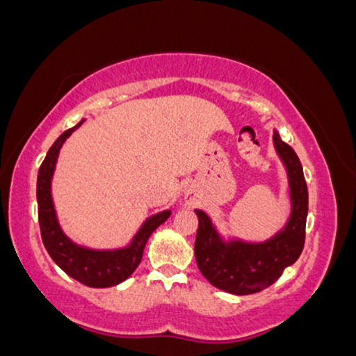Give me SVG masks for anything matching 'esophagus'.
I'll list each match as a JSON object with an SVG mask.
<instances>
[{"label": "esophagus", "instance_id": "esophagus-1", "mask_svg": "<svg viewBox=\"0 0 356 356\" xmlns=\"http://www.w3.org/2000/svg\"><path fill=\"white\" fill-rule=\"evenodd\" d=\"M196 193L195 192H187L185 193V204L188 206V208H193V206L196 204Z\"/></svg>", "mask_w": 356, "mask_h": 356}]
</instances>
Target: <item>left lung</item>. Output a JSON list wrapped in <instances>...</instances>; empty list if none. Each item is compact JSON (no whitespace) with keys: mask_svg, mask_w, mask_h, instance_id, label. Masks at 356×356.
Wrapping results in <instances>:
<instances>
[{"mask_svg":"<svg viewBox=\"0 0 356 356\" xmlns=\"http://www.w3.org/2000/svg\"><path fill=\"white\" fill-rule=\"evenodd\" d=\"M275 152L288 176L291 212L286 224L265 240L224 236L204 211L195 209L198 233L195 259L200 272L212 286L235 296H248L268 288L286 267L299 259L305 241L309 193L299 156L273 129Z\"/></svg>","mask_w":356,"mask_h":356,"instance_id":"left-lung-1","label":"left lung"}]
</instances>
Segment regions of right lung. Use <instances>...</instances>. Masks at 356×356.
<instances>
[{
	"label": "right lung",
	"mask_w": 356,
	"mask_h": 356,
	"mask_svg": "<svg viewBox=\"0 0 356 356\" xmlns=\"http://www.w3.org/2000/svg\"><path fill=\"white\" fill-rule=\"evenodd\" d=\"M86 120L63 132L49 148L42 161L38 182H36V200H38V219L41 238L46 251L49 252L59 267L68 277L75 278L89 288H111L123 283L139 267L144 256V249L148 238L158 227L164 224L172 214L171 209L153 214L142 222L140 229L132 236L129 245L115 249H94L78 245L63 232L59 217H57L54 198H52V179L56 166L65 140L81 126Z\"/></svg>",
	"instance_id": "right-lung-1"
}]
</instances>
